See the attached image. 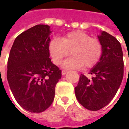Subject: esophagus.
I'll return each instance as SVG.
<instances>
[{"label":"esophagus","instance_id":"esophagus-1","mask_svg":"<svg viewBox=\"0 0 129 129\" xmlns=\"http://www.w3.org/2000/svg\"><path fill=\"white\" fill-rule=\"evenodd\" d=\"M67 70H62V75H65L66 74H67Z\"/></svg>","mask_w":129,"mask_h":129}]
</instances>
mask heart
I'll return each mask as SVG.
<instances>
[{
    "mask_svg": "<svg viewBox=\"0 0 129 129\" xmlns=\"http://www.w3.org/2000/svg\"><path fill=\"white\" fill-rule=\"evenodd\" d=\"M48 49L52 61L57 65L60 64L70 52L72 57L63 63V67L68 69L94 67L100 61L103 53L101 42L82 31L67 33L61 39H52Z\"/></svg>",
    "mask_w": 129,
    "mask_h": 129,
    "instance_id": "heart-1",
    "label": "heart"
}]
</instances>
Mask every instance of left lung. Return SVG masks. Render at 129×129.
Returning a JSON list of instances; mask_svg holds the SVG:
<instances>
[{"mask_svg":"<svg viewBox=\"0 0 129 129\" xmlns=\"http://www.w3.org/2000/svg\"><path fill=\"white\" fill-rule=\"evenodd\" d=\"M103 53L100 61L90 71L88 79L81 74L75 87L77 101L90 111H98L111 101L123 77V52L120 42L106 31L98 36Z\"/></svg>","mask_w":129,"mask_h":129,"instance_id":"obj_1","label":"left lung"}]
</instances>
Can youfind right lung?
<instances>
[{"instance_id": "add662e5", "label": "right lung", "mask_w": 129, "mask_h": 129, "mask_svg": "<svg viewBox=\"0 0 129 129\" xmlns=\"http://www.w3.org/2000/svg\"><path fill=\"white\" fill-rule=\"evenodd\" d=\"M50 26L39 24L16 38L8 59L7 80L23 109L41 113L52 105L62 71L51 62Z\"/></svg>"}]
</instances>
